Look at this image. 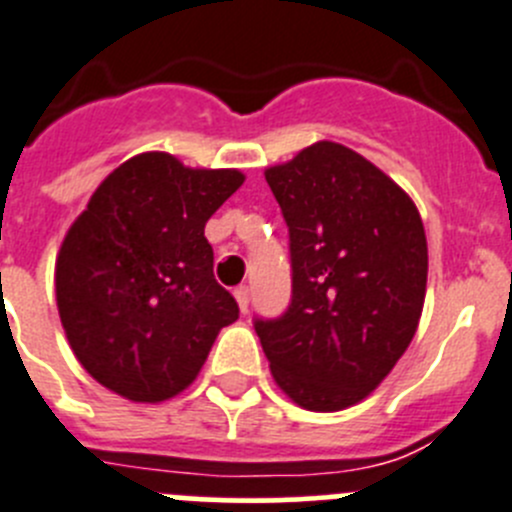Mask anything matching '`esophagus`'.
I'll return each instance as SVG.
<instances>
[{"instance_id":"obj_1","label":"esophagus","mask_w":512,"mask_h":512,"mask_svg":"<svg viewBox=\"0 0 512 512\" xmlns=\"http://www.w3.org/2000/svg\"><path fill=\"white\" fill-rule=\"evenodd\" d=\"M234 300H237V305H240V313H247V305H250V288H237L234 290Z\"/></svg>"}]
</instances>
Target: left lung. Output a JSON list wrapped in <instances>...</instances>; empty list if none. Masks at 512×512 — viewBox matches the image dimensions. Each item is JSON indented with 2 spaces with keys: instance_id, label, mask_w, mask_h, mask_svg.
<instances>
[{
  "instance_id": "obj_1",
  "label": "left lung",
  "mask_w": 512,
  "mask_h": 512,
  "mask_svg": "<svg viewBox=\"0 0 512 512\" xmlns=\"http://www.w3.org/2000/svg\"><path fill=\"white\" fill-rule=\"evenodd\" d=\"M265 179L290 229L293 303L257 321L270 374L310 412L364 401L417 333L427 295V234L417 204L379 166L315 141Z\"/></svg>"
}]
</instances>
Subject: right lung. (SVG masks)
Masks as SVG:
<instances>
[{
  "instance_id": "add662e5",
  "label": "right lung",
  "mask_w": 512,
  "mask_h": 512,
  "mask_svg": "<svg viewBox=\"0 0 512 512\" xmlns=\"http://www.w3.org/2000/svg\"><path fill=\"white\" fill-rule=\"evenodd\" d=\"M245 184L164 151L131 156L100 181L55 260L70 348L113 394L159 404L189 389L240 308L214 280L209 217Z\"/></svg>"
}]
</instances>
